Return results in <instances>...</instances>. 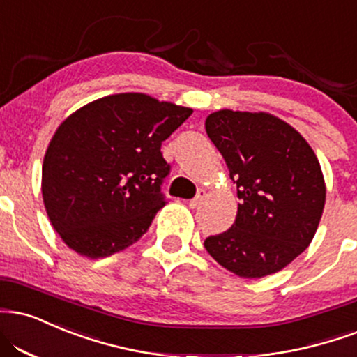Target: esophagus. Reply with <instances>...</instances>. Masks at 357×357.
Wrapping results in <instances>:
<instances>
[{"label": "esophagus", "mask_w": 357, "mask_h": 357, "mask_svg": "<svg viewBox=\"0 0 357 357\" xmlns=\"http://www.w3.org/2000/svg\"><path fill=\"white\" fill-rule=\"evenodd\" d=\"M204 197H206V191H204V190H199V191H197V195H196L195 197H192V199L190 201V208H192V209L197 208V206H199L201 203H203Z\"/></svg>", "instance_id": "esophagus-1"}]
</instances>
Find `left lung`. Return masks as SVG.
<instances>
[{
  "label": "left lung",
  "instance_id": "obj_1",
  "mask_svg": "<svg viewBox=\"0 0 357 357\" xmlns=\"http://www.w3.org/2000/svg\"><path fill=\"white\" fill-rule=\"evenodd\" d=\"M206 132L238 186L234 225L204 248L239 278L281 271L311 244L326 203L314 151L291 124L269 113L221 109Z\"/></svg>",
  "mask_w": 357,
  "mask_h": 357
}]
</instances>
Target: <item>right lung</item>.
Here are the masks:
<instances>
[{
    "label": "right lung",
    "mask_w": 357,
    "mask_h": 357,
    "mask_svg": "<svg viewBox=\"0 0 357 357\" xmlns=\"http://www.w3.org/2000/svg\"><path fill=\"white\" fill-rule=\"evenodd\" d=\"M191 108L143 93L100 98L68 116L43 161L46 213L68 248L98 259L143 236L166 204L161 143Z\"/></svg>",
    "instance_id": "obj_1"
}]
</instances>
